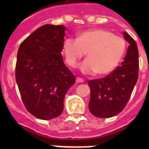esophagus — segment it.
I'll return each instance as SVG.
<instances>
[{"mask_svg":"<svg viewBox=\"0 0 149 149\" xmlns=\"http://www.w3.org/2000/svg\"><path fill=\"white\" fill-rule=\"evenodd\" d=\"M84 80L80 77H77V83H84Z\"/></svg>","mask_w":149,"mask_h":149,"instance_id":"1","label":"esophagus"}]
</instances>
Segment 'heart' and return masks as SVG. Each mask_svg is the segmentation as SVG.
Returning <instances> with one entry per match:
<instances>
[{
	"label": "heart",
	"mask_w": 149,
	"mask_h": 149,
	"mask_svg": "<svg viewBox=\"0 0 149 149\" xmlns=\"http://www.w3.org/2000/svg\"><path fill=\"white\" fill-rule=\"evenodd\" d=\"M126 49L127 42L122 37L100 29L80 32L77 38H65L63 43L65 63L70 67H77L86 52L87 58L80 65L85 74L111 73L121 62Z\"/></svg>",
	"instance_id": "b5f03b06"
}]
</instances>
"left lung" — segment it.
Listing matches in <instances>:
<instances>
[{
    "label": "left lung",
    "mask_w": 149,
    "mask_h": 149,
    "mask_svg": "<svg viewBox=\"0 0 149 149\" xmlns=\"http://www.w3.org/2000/svg\"><path fill=\"white\" fill-rule=\"evenodd\" d=\"M124 36L130 45L120 65L104 78L88 81L91 89L89 109L97 118H111L122 111L139 78L138 46L127 32H124Z\"/></svg>",
    "instance_id": "left-lung-1"
}]
</instances>
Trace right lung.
<instances>
[{"label": "right lung", "instance_id": "right-lung-1", "mask_svg": "<svg viewBox=\"0 0 149 149\" xmlns=\"http://www.w3.org/2000/svg\"><path fill=\"white\" fill-rule=\"evenodd\" d=\"M65 27L45 24L24 39L17 51L15 79L27 111L51 120L63 111L65 93L76 79L61 54Z\"/></svg>", "mask_w": 149, "mask_h": 149}]
</instances>
